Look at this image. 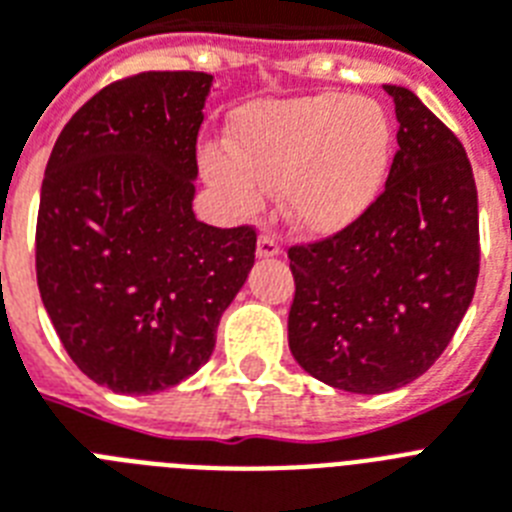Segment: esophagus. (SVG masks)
<instances>
[{
	"mask_svg": "<svg viewBox=\"0 0 512 512\" xmlns=\"http://www.w3.org/2000/svg\"><path fill=\"white\" fill-rule=\"evenodd\" d=\"M256 256H259V259H274V256H280V243H277L272 235H261L259 243H256Z\"/></svg>",
	"mask_w": 512,
	"mask_h": 512,
	"instance_id": "1",
	"label": "esophagus"
}]
</instances>
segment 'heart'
<instances>
[{
  "label": "heart",
  "mask_w": 512,
  "mask_h": 512,
  "mask_svg": "<svg viewBox=\"0 0 512 512\" xmlns=\"http://www.w3.org/2000/svg\"><path fill=\"white\" fill-rule=\"evenodd\" d=\"M232 149L206 146L201 170L232 217H253L266 190L303 235L348 230L382 193L395 156L390 112L366 96L322 94L266 101L230 122Z\"/></svg>",
  "instance_id": "obj_1"
}]
</instances>
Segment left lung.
<instances>
[{
	"label": "left lung",
	"mask_w": 512,
	"mask_h": 512,
	"mask_svg": "<svg viewBox=\"0 0 512 512\" xmlns=\"http://www.w3.org/2000/svg\"><path fill=\"white\" fill-rule=\"evenodd\" d=\"M400 122L382 196L348 230L290 248V353L342 392L382 395L453 340L479 277V198L463 143L413 91L384 86Z\"/></svg>",
	"instance_id": "left-lung-1"
}]
</instances>
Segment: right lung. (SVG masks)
I'll list each match as a JSON object with an SVG mask.
<instances>
[{
    "label": "right lung",
    "mask_w": 512,
    "mask_h": 512,
    "mask_svg": "<svg viewBox=\"0 0 512 512\" xmlns=\"http://www.w3.org/2000/svg\"><path fill=\"white\" fill-rule=\"evenodd\" d=\"M211 83L188 70L117 80L70 117L46 164L41 301L75 366L120 395L193 377L253 269L251 227L193 211Z\"/></svg>",
    "instance_id": "add662e5"
}]
</instances>
